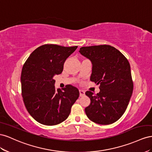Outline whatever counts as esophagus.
I'll return each instance as SVG.
<instances>
[{"mask_svg":"<svg viewBox=\"0 0 152 152\" xmlns=\"http://www.w3.org/2000/svg\"><path fill=\"white\" fill-rule=\"evenodd\" d=\"M85 95V92L84 90H80V97H82V96H83V95Z\"/></svg>","mask_w":152,"mask_h":152,"instance_id":"34e87169","label":"esophagus"}]
</instances>
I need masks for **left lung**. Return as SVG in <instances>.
<instances>
[{"label": "left lung", "mask_w": 152, "mask_h": 152, "mask_svg": "<svg viewBox=\"0 0 152 152\" xmlns=\"http://www.w3.org/2000/svg\"><path fill=\"white\" fill-rule=\"evenodd\" d=\"M79 51L92 63L90 81L100 85L99 93L94 94L91 91L85 93L91 101L85 108L86 116L101 125L116 122L126 110L133 91L128 60L110 45L81 47Z\"/></svg>", "instance_id": "8db88e82"}]
</instances>
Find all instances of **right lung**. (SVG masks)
<instances>
[{
    "label": "right lung",
    "mask_w": 152,
    "mask_h": 152,
    "mask_svg": "<svg viewBox=\"0 0 152 152\" xmlns=\"http://www.w3.org/2000/svg\"><path fill=\"white\" fill-rule=\"evenodd\" d=\"M77 48L46 44L38 47L23 64L21 74V95L29 114L37 122L55 125L67 118L80 96L75 86L55 87L53 77L61 74L66 60Z\"/></svg>",
    "instance_id": "1"
}]
</instances>
